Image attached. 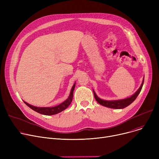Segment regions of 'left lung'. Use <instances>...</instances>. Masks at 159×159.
<instances>
[{"instance_id":"left-lung-1","label":"left lung","mask_w":159,"mask_h":159,"mask_svg":"<svg viewBox=\"0 0 159 159\" xmlns=\"http://www.w3.org/2000/svg\"><path fill=\"white\" fill-rule=\"evenodd\" d=\"M144 79H143V81L142 82L141 86H140L139 89L134 94L128 98L121 99V100H116V101H105V100H102L101 98H100L99 97H98V96L96 95L95 92L93 91L95 98L98 103L104 106L110 107V108H113V109H123V108L130 105L136 99V98L137 97V96L140 92L142 88H143V86L144 84Z\"/></svg>"}]
</instances>
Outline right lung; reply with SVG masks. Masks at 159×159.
Wrapping results in <instances>:
<instances>
[{
	"label": "right lung",
	"mask_w": 159,
	"mask_h": 159,
	"mask_svg": "<svg viewBox=\"0 0 159 159\" xmlns=\"http://www.w3.org/2000/svg\"><path fill=\"white\" fill-rule=\"evenodd\" d=\"M75 87V83L73 84L71 91H70V94L69 95V97L67 98L64 102L60 104L59 105L54 106V107H36L34 106H32L29 104L28 103L24 102L26 104L28 107H30L31 110H34L35 111L39 113L40 114L45 115H55L58 113H60L63 110H66L67 107H68L70 104L72 102L73 100V91Z\"/></svg>",
	"instance_id": "1"
}]
</instances>
